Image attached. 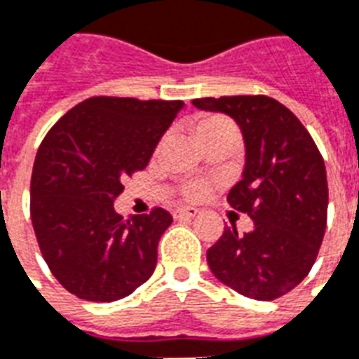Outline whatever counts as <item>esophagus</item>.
I'll list each match as a JSON object with an SVG mask.
<instances>
[{"mask_svg": "<svg viewBox=\"0 0 359 359\" xmlns=\"http://www.w3.org/2000/svg\"><path fill=\"white\" fill-rule=\"evenodd\" d=\"M198 215V210L196 208H177L174 211V217L176 219H194Z\"/></svg>", "mask_w": 359, "mask_h": 359, "instance_id": "1", "label": "esophagus"}]
</instances>
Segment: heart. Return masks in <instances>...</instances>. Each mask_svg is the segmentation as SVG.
<instances>
[{
    "label": "heart",
    "instance_id": "obj_1",
    "mask_svg": "<svg viewBox=\"0 0 359 359\" xmlns=\"http://www.w3.org/2000/svg\"><path fill=\"white\" fill-rule=\"evenodd\" d=\"M223 127H234V123L224 116H217V114H211V116H204L196 121V136L204 138L205 135H210L213 130L223 129ZM211 193V183L205 180H194L183 185V196L189 200H204L208 194Z\"/></svg>",
    "mask_w": 359,
    "mask_h": 359
}]
</instances>
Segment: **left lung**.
<instances>
[{
    "label": "left lung",
    "instance_id": "1",
    "mask_svg": "<svg viewBox=\"0 0 359 359\" xmlns=\"http://www.w3.org/2000/svg\"><path fill=\"white\" fill-rule=\"evenodd\" d=\"M193 104L240 125L245 168L226 200L255 223L247 234L224 229L208 249L211 273L247 298H280L307 277L326 232L324 159L309 130L271 97H204Z\"/></svg>",
    "mask_w": 359,
    "mask_h": 359
}]
</instances>
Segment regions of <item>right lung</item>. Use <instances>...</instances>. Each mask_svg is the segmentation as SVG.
<instances>
[{
	"label": "right lung",
	"mask_w": 359,
	"mask_h": 359,
	"mask_svg": "<svg viewBox=\"0 0 359 359\" xmlns=\"http://www.w3.org/2000/svg\"><path fill=\"white\" fill-rule=\"evenodd\" d=\"M183 101L90 97L46 133L32 174V223L44 262L80 299L116 302L151 277L172 223L163 208L123 219L114 200L144 170Z\"/></svg>",
	"instance_id": "obj_1"
}]
</instances>
